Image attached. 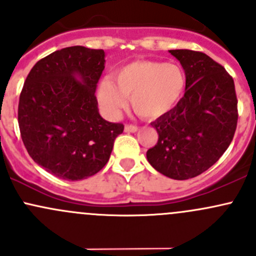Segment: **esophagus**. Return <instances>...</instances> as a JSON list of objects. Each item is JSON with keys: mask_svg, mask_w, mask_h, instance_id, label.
Masks as SVG:
<instances>
[{"mask_svg": "<svg viewBox=\"0 0 256 256\" xmlns=\"http://www.w3.org/2000/svg\"><path fill=\"white\" fill-rule=\"evenodd\" d=\"M138 130V126L135 125H125V131L126 132H136Z\"/></svg>", "mask_w": 256, "mask_h": 256, "instance_id": "1", "label": "esophagus"}]
</instances>
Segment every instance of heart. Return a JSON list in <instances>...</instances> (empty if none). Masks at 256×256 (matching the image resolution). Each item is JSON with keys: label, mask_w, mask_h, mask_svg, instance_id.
Here are the masks:
<instances>
[{"label": "heart", "mask_w": 256, "mask_h": 256, "mask_svg": "<svg viewBox=\"0 0 256 256\" xmlns=\"http://www.w3.org/2000/svg\"><path fill=\"white\" fill-rule=\"evenodd\" d=\"M187 76L180 66L161 62H132L118 69L115 82L106 78L98 90L100 106L116 116L130 98L138 115L157 118L171 112L184 92Z\"/></svg>", "instance_id": "heart-1"}]
</instances>
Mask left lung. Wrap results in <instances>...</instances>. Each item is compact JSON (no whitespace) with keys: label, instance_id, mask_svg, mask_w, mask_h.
I'll use <instances>...</instances> for the list:
<instances>
[{"label":"left lung","instance_id":"8db88e82","mask_svg":"<svg viewBox=\"0 0 256 256\" xmlns=\"http://www.w3.org/2000/svg\"><path fill=\"white\" fill-rule=\"evenodd\" d=\"M168 52L187 76L184 96L151 122L158 141L146 157L166 177L190 180L207 171L229 147L238 122V100L233 78L207 54Z\"/></svg>","mask_w":256,"mask_h":256}]
</instances>
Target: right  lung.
Here are the masks:
<instances>
[{"mask_svg":"<svg viewBox=\"0 0 256 256\" xmlns=\"http://www.w3.org/2000/svg\"><path fill=\"white\" fill-rule=\"evenodd\" d=\"M105 52L82 46L40 59L18 104L22 141L33 161L53 176L80 180L108 164L122 124L104 120L95 98Z\"/></svg>","mask_w":256,"mask_h":256,"instance_id":"add662e5","label":"right lung"}]
</instances>
